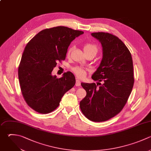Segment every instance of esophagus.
Masks as SVG:
<instances>
[{
    "mask_svg": "<svg viewBox=\"0 0 151 151\" xmlns=\"http://www.w3.org/2000/svg\"><path fill=\"white\" fill-rule=\"evenodd\" d=\"M81 85V82L79 80H76V86H80Z\"/></svg>",
    "mask_w": 151,
    "mask_h": 151,
    "instance_id": "34e87169",
    "label": "esophagus"
}]
</instances>
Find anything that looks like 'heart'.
Returning <instances> with one entry per match:
<instances>
[{
    "label": "heart",
    "mask_w": 151,
    "mask_h": 151,
    "mask_svg": "<svg viewBox=\"0 0 151 151\" xmlns=\"http://www.w3.org/2000/svg\"><path fill=\"white\" fill-rule=\"evenodd\" d=\"M72 50V48H70L67 51V54L68 55H69L71 52V51ZM84 52H92L93 53H94L95 54L97 53V48L95 45L91 44H86L84 45ZM73 71L74 73V74L77 76V77H78L79 78H83L84 77H85L86 73H87V70L81 67H73L72 68Z\"/></svg>",
    "instance_id": "b5f03b06"
}]
</instances>
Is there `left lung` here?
I'll return each instance as SVG.
<instances>
[{"label": "left lung", "instance_id": "obj_1", "mask_svg": "<svg viewBox=\"0 0 151 151\" xmlns=\"http://www.w3.org/2000/svg\"><path fill=\"white\" fill-rule=\"evenodd\" d=\"M91 35L101 43L103 58L91 76L99 81L97 84L81 83L87 94L80 106L88 119L100 122L115 116L126 104L134 84L133 61L129 50L118 37L105 32ZM101 81L103 84L97 87Z\"/></svg>", "mask_w": 151, "mask_h": 151}]
</instances>
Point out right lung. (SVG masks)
Returning a JSON list of instances; mask_svg holds the SVG:
<instances>
[{"label": "right lung", "instance_id": "add662e5", "mask_svg": "<svg viewBox=\"0 0 151 151\" xmlns=\"http://www.w3.org/2000/svg\"><path fill=\"white\" fill-rule=\"evenodd\" d=\"M83 34L65 27L45 29L25 47L18 68L20 87L26 103L38 113L54 111L64 94L75 85L71 72L64 73L60 78L51 73L57 62L65 59L71 42Z\"/></svg>", "mask_w": 151, "mask_h": 151}]
</instances>
